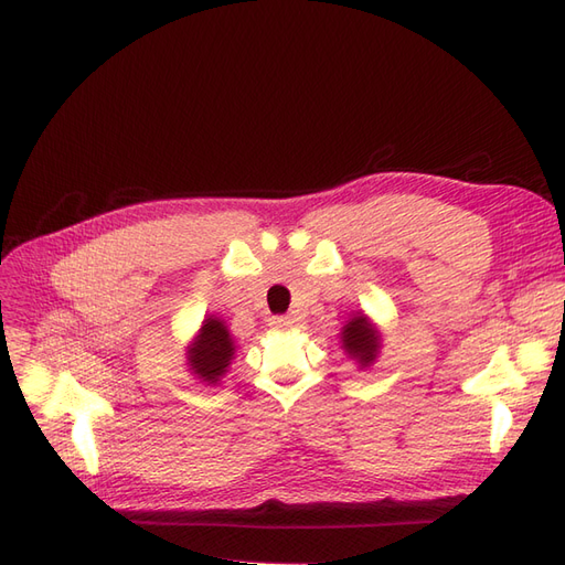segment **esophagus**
I'll return each instance as SVG.
<instances>
[{"label":"esophagus","mask_w":565,"mask_h":565,"mask_svg":"<svg viewBox=\"0 0 565 565\" xmlns=\"http://www.w3.org/2000/svg\"><path fill=\"white\" fill-rule=\"evenodd\" d=\"M292 318L289 316H273L270 318V328H276V330H287V328H292Z\"/></svg>","instance_id":"1"}]
</instances>
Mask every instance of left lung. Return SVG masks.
Wrapping results in <instances>:
<instances>
[{
    "mask_svg": "<svg viewBox=\"0 0 565 565\" xmlns=\"http://www.w3.org/2000/svg\"><path fill=\"white\" fill-rule=\"evenodd\" d=\"M341 341L351 358H355L361 365H370L380 351V337L374 334L365 316H355L344 332H341Z\"/></svg>",
    "mask_w": 565,
    "mask_h": 565,
    "instance_id": "8db88e82",
    "label": "left lung"
}]
</instances>
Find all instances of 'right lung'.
<instances>
[{"mask_svg": "<svg viewBox=\"0 0 565 565\" xmlns=\"http://www.w3.org/2000/svg\"><path fill=\"white\" fill-rule=\"evenodd\" d=\"M233 351L235 347L226 324L216 318H207L202 324L193 349L188 351V363H191V370L202 382L216 384L218 377H224L226 367L231 365Z\"/></svg>", "mask_w": 565, "mask_h": 565, "instance_id": "right-lung-1", "label": "right lung"}]
</instances>
